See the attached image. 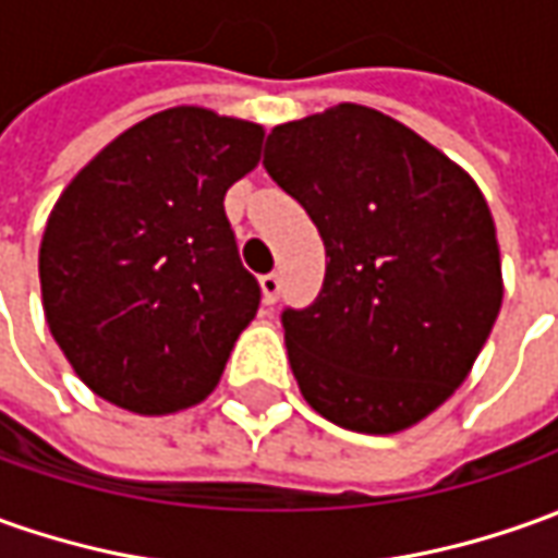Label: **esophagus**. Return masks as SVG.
I'll return each instance as SVG.
<instances>
[{"label":"esophagus","mask_w":558,"mask_h":558,"mask_svg":"<svg viewBox=\"0 0 558 558\" xmlns=\"http://www.w3.org/2000/svg\"><path fill=\"white\" fill-rule=\"evenodd\" d=\"M259 287H263L265 305H275V302H278V295H280V278H278V275H263V278H259Z\"/></svg>","instance_id":"34e87169"}]
</instances>
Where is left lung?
<instances>
[{"label": "left lung", "mask_w": 558, "mask_h": 558, "mask_svg": "<svg viewBox=\"0 0 558 558\" xmlns=\"http://www.w3.org/2000/svg\"><path fill=\"white\" fill-rule=\"evenodd\" d=\"M263 165L329 256L314 305L283 311L302 397L357 434L424 422L461 388L501 311V250L480 185L360 104L278 124Z\"/></svg>", "instance_id": "left-lung-1"}]
</instances>
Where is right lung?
Instances as JSON below:
<instances>
[{"label": "right lung", "mask_w": 558, "mask_h": 558, "mask_svg": "<svg viewBox=\"0 0 558 558\" xmlns=\"http://www.w3.org/2000/svg\"><path fill=\"white\" fill-rule=\"evenodd\" d=\"M263 124L204 106L136 121L60 192L39 247L45 320L97 397L136 415L198 407L259 308L222 198Z\"/></svg>", "instance_id": "1"}]
</instances>
